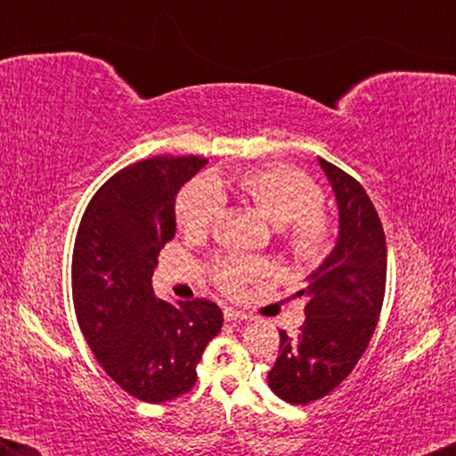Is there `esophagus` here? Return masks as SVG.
Segmentation results:
<instances>
[{"instance_id":"obj_1","label":"esophagus","mask_w":456,"mask_h":456,"mask_svg":"<svg viewBox=\"0 0 456 456\" xmlns=\"http://www.w3.org/2000/svg\"><path fill=\"white\" fill-rule=\"evenodd\" d=\"M224 320L226 322H240V320H253V315H248V314H245V311H239V309H234V307H226L224 309Z\"/></svg>"}]
</instances>
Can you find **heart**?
I'll return each mask as SVG.
<instances>
[{
    "label": "heart",
    "instance_id": "obj_1",
    "mask_svg": "<svg viewBox=\"0 0 456 456\" xmlns=\"http://www.w3.org/2000/svg\"><path fill=\"white\" fill-rule=\"evenodd\" d=\"M248 205L276 228L295 257L314 261L328 247V222L317 209L322 192L301 172L282 166L251 167L242 172L211 174L184 186L176 201V222L189 236L208 232L222 203ZM264 273L257 261L232 257L217 264L214 278L228 295H236L248 280Z\"/></svg>",
    "mask_w": 456,
    "mask_h": 456
}]
</instances>
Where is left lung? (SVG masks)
I'll return each mask as SVG.
<instances>
[{
    "mask_svg": "<svg viewBox=\"0 0 456 456\" xmlns=\"http://www.w3.org/2000/svg\"><path fill=\"white\" fill-rule=\"evenodd\" d=\"M338 208V239L295 297L305 323L290 338L280 330V351L267 384L282 401L307 404L332 392L354 370L376 330L386 290V236L363 186L317 158Z\"/></svg>",
    "mask_w": 456,
    "mask_h": 456,
    "instance_id": "1",
    "label": "left lung"
}]
</instances>
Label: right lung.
Returning a JSON list of instances; mask_svg holds the SVG:
<instances>
[{
  "label": "right lung",
  "instance_id": "add662e5",
  "mask_svg": "<svg viewBox=\"0 0 456 456\" xmlns=\"http://www.w3.org/2000/svg\"><path fill=\"white\" fill-rule=\"evenodd\" d=\"M208 159L149 158L124 167L86 205L72 253L80 332L114 382L145 403H166L197 382V363L222 328L208 298L155 297L158 255L176 234V195Z\"/></svg>",
  "mask_w": 456,
  "mask_h": 456
}]
</instances>
